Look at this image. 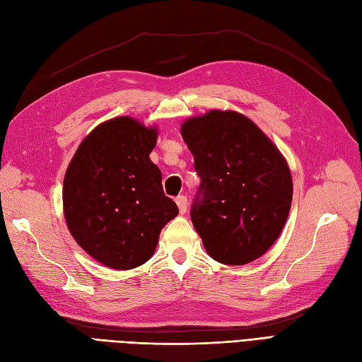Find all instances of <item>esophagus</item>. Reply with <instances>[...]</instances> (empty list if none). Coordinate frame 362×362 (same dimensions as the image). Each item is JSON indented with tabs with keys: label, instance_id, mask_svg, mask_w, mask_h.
Here are the masks:
<instances>
[{
	"label": "esophagus",
	"instance_id": "esophagus-1",
	"mask_svg": "<svg viewBox=\"0 0 362 362\" xmlns=\"http://www.w3.org/2000/svg\"><path fill=\"white\" fill-rule=\"evenodd\" d=\"M176 204H178V209H180V214L181 215L186 214V211H187V198L186 197L181 195V197L176 198Z\"/></svg>",
	"mask_w": 362,
	"mask_h": 362
}]
</instances>
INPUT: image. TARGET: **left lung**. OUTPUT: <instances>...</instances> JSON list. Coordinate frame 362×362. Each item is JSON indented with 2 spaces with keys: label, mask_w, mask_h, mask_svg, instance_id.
Wrapping results in <instances>:
<instances>
[{
  "label": "left lung",
  "mask_w": 362,
  "mask_h": 362,
  "mask_svg": "<svg viewBox=\"0 0 362 362\" xmlns=\"http://www.w3.org/2000/svg\"><path fill=\"white\" fill-rule=\"evenodd\" d=\"M181 136L201 176L192 223L218 262L244 266L278 240L293 197L288 164L273 141L235 110L187 118Z\"/></svg>",
  "instance_id": "8db88e82"
}]
</instances>
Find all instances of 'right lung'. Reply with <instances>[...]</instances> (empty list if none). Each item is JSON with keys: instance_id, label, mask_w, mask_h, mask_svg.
<instances>
[{"instance_id": "1", "label": "right lung", "mask_w": 362, "mask_h": 362, "mask_svg": "<svg viewBox=\"0 0 362 362\" xmlns=\"http://www.w3.org/2000/svg\"><path fill=\"white\" fill-rule=\"evenodd\" d=\"M156 126L132 117L101 122L78 146L63 182L64 219L86 253L113 270L152 258L161 228L178 207L151 161Z\"/></svg>"}]
</instances>
